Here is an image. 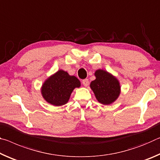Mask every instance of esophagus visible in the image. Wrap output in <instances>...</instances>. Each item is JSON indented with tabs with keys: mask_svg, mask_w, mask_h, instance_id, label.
<instances>
[{
	"mask_svg": "<svg viewBox=\"0 0 160 160\" xmlns=\"http://www.w3.org/2000/svg\"><path fill=\"white\" fill-rule=\"evenodd\" d=\"M82 83L84 86H87L88 85V78H85L82 81Z\"/></svg>",
	"mask_w": 160,
	"mask_h": 160,
	"instance_id": "1",
	"label": "esophagus"
}]
</instances>
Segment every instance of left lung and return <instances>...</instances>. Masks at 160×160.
Returning a JSON list of instances; mask_svg holds the SVG:
<instances>
[{
  "label": "left lung",
  "instance_id": "left-lung-1",
  "mask_svg": "<svg viewBox=\"0 0 160 160\" xmlns=\"http://www.w3.org/2000/svg\"><path fill=\"white\" fill-rule=\"evenodd\" d=\"M96 79L92 81L90 87L98 102L109 105L118 98L120 94L119 82L113 76L106 71L98 69L95 72Z\"/></svg>",
  "mask_w": 160,
  "mask_h": 160
}]
</instances>
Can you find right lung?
<instances>
[{
  "label": "right lung",
  "instance_id": "1",
  "mask_svg": "<svg viewBox=\"0 0 160 160\" xmlns=\"http://www.w3.org/2000/svg\"><path fill=\"white\" fill-rule=\"evenodd\" d=\"M80 86L81 83L77 77L59 70L45 81L41 91L43 98L48 103L60 106L67 103L73 90Z\"/></svg>",
  "mask_w": 160,
  "mask_h": 160
}]
</instances>
